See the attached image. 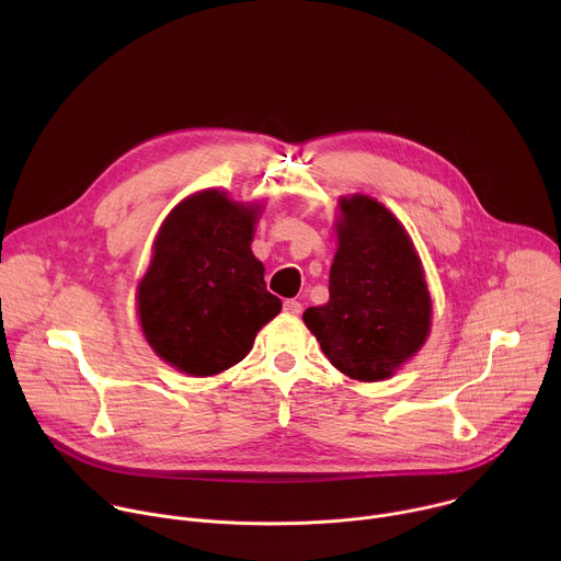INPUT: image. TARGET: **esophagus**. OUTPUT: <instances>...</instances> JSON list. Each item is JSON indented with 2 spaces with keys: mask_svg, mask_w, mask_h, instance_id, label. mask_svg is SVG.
I'll list each match as a JSON object with an SVG mask.
<instances>
[{
  "mask_svg": "<svg viewBox=\"0 0 561 561\" xmlns=\"http://www.w3.org/2000/svg\"><path fill=\"white\" fill-rule=\"evenodd\" d=\"M284 310H286L288 314H299V312H301V304H299L297 299H286V301H284Z\"/></svg>",
  "mask_w": 561,
  "mask_h": 561,
  "instance_id": "1",
  "label": "esophagus"
}]
</instances>
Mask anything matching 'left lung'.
Masks as SVG:
<instances>
[{
  "label": "left lung",
  "instance_id": "8db88e82",
  "mask_svg": "<svg viewBox=\"0 0 561 561\" xmlns=\"http://www.w3.org/2000/svg\"><path fill=\"white\" fill-rule=\"evenodd\" d=\"M340 247L329 304L304 322L329 362L359 381H379L413 357L431 331V295L411 237L379 202H340Z\"/></svg>",
  "mask_w": 561,
  "mask_h": 561
}]
</instances>
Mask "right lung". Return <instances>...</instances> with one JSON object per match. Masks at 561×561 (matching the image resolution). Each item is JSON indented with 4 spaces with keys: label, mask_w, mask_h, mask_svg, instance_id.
I'll return each instance as SVG.
<instances>
[{
    "label": "right lung",
    "mask_w": 561,
    "mask_h": 561,
    "mask_svg": "<svg viewBox=\"0 0 561 561\" xmlns=\"http://www.w3.org/2000/svg\"><path fill=\"white\" fill-rule=\"evenodd\" d=\"M257 213L210 188L178 204L159 228L137 286L139 322L152 351L188 375L242 362L282 310L251 251Z\"/></svg>",
    "instance_id": "1"
}]
</instances>
